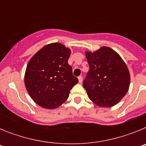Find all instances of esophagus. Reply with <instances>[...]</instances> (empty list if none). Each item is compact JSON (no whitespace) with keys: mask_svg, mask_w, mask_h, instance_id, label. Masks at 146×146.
Segmentation results:
<instances>
[{"mask_svg":"<svg viewBox=\"0 0 146 146\" xmlns=\"http://www.w3.org/2000/svg\"><path fill=\"white\" fill-rule=\"evenodd\" d=\"M78 80H79L80 83H82V76H80V77H78Z\"/></svg>","mask_w":146,"mask_h":146,"instance_id":"esophagus-1","label":"esophagus"}]
</instances>
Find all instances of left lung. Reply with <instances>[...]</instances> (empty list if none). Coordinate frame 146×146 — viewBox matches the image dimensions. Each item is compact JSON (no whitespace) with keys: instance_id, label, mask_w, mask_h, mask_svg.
<instances>
[{"instance_id":"left-lung-1","label":"left lung","mask_w":146,"mask_h":146,"mask_svg":"<svg viewBox=\"0 0 146 146\" xmlns=\"http://www.w3.org/2000/svg\"><path fill=\"white\" fill-rule=\"evenodd\" d=\"M89 71L83 87L89 99L99 107L110 108L126 95L130 74L126 64L113 49L102 47L94 52H86Z\"/></svg>"}]
</instances>
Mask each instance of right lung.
I'll use <instances>...</instances> for the list:
<instances>
[{
	"mask_svg": "<svg viewBox=\"0 0 146 146\" xmlns=\"http://www.w3.org/2000/svg\"><path fill=\"white\" fill-rule=\"evenodd\" d=\"M69 48L60 43L47 44L31 58L25 74L30 96L42 108L55 109L68 99L69 91L78 82L68 64Z\"/></svg>",
	"mask_w": 146,
	"mask_h": 146,
	"instance_id": "1",
	"label": "right lung"
}]
</instances>
